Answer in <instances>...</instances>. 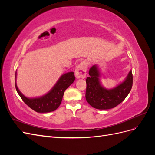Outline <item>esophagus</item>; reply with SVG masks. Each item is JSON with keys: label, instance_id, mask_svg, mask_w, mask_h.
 <instances>
[{"label": "esophagus", "instance_id": "34e87169", "mask_svg": "<svg viewBox=\"0 0 155 155\" xmlns=\"http://www.w3.org/2000/svg\"><path fill=\"white\" fill-rule=\"evenodd\" d=\"M87 63L86 62L83 61L79 64L76 69V72H75V75H76V78H85L87 75Z\"/></svg>", "mask_w": 155, "mask_h": 155}]
</instances>
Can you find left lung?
Returning a JSON list of instances; mask_svg holds the SVG:
<instances>
[{"mask_svg":"<svg viewBox=\"0 0 155 155\" xmlns=\"http://www.w3.org/2000/svg\"><path fill=\"white\" fill-rule=\"evenodd\" d=\"M88 74L90 76L86 79V100L97 109L106 110L116 107L125 99L133 86L131 70L122 83L112 89H107L101 85L100 72L97 65H93Z\"/></svg>","mask_w":155,"mask_h":155,"instance_id":"obj_1","label":"left lung"}]
</instances>
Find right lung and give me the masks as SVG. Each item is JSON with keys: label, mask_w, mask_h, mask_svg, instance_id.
<instances>
[{"label": "right lung", "mask_w": 155, "mask_h": 155, "mask_svg": "<svg viewBox=\"0 0 155 155\" xmlns=\"http://www.w3.org/2000/svg\"><path fill=\"white\" fill-rule=\"evenodd\" d=\"M17 73H15V88L22 101L37 112H50L56 110L61 103L65 90L72 85L75 80L73 72L64 74L60 77L54 87L45 95L36 98H28L25 96L18 90L16 84Z\"/></svg>", "instance_id": "obj_1"}]
</instances>
